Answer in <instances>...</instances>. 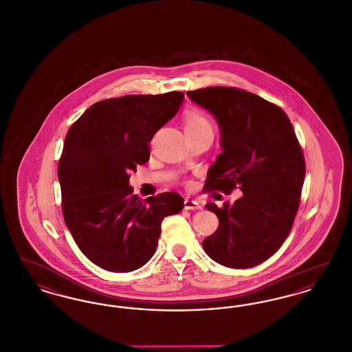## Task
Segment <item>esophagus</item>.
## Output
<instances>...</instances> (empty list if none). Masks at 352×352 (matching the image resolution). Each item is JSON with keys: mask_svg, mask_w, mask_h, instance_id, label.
Masks as SVG:
<instances>
[{"mask_svg": "<svg viewBox=\"0 0 352 352\" xmlns=\"http://www.w3.org/2000/svg\"><path fill=\"white\" fill-rule=\"evenodd\" d=\"M184 208L186 210H201V206L197 201H192L190 198L184 199Z\"/></svg>", "mask_w": 352, "mask_h": 352, "instance_id": "esophagus-1", "label": "esophagus"}]
</instances>
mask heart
Masks as SVG:
<instances>
[{
  "label": "heart",
  "instance_id": "heart-1",
  "mask_svg": "<svg viewBox=\"0 0 352 352\" xmlns=\"http://www.w3.org/2000/svg\"><path fill=\"white\" fill-rule=\"evenodd\" d=\"M184 131H197L211 126L208 120L198 109H187L184 115Z\"/></svg>",
  "mask_w": 352,
  "mask_h": 352
}]
</instances>
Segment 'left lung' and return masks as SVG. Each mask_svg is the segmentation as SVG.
<instances>
[{
	"mask_svg": "<svg viewBox=\"0 0 352 352\" xmlns=\"http://www.w3.org/2000/svg\"><path fill=\"white\" fill-rule=\"evenodd\" d=\"M190 100L210 112L220 129V148L207 171L206 190L243 197L223 207L207 203L218 230L201 243L228 268L258 265L278 251L298 211L305 160L290 120L263 98L228 87L188 91Z\"/></svg>",
	"mask_w": 352,
	"mask_h": 352,
	"instance_id": "left-lung-1",
	"label": "left lung"
}]
</instances>
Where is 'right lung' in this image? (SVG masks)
<instances>
[{"mask_svg": "<svg viewBox=\"0 0 352 352\" xmlns=\"http://www.w3.org/2000/svg\"><path fill=\"white\" fill-rule=\"evenodd\" d=\"M184 92L99 101L69 128L58 166L62 210L80 251L98 267L126 273L154 254L161 223L184 208L175 192L133 195L129 173L151 157L153 135L177 115Z\"/></svg>", "mask_w": 352, "mask_h": 352, "instance_id": "obj_1", "label": "right lung"}]
</instances>
